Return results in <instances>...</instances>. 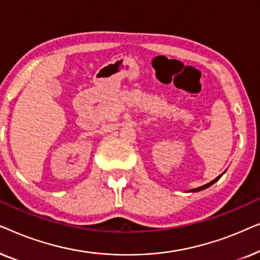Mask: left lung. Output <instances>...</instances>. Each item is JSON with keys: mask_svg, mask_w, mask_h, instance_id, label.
<instances>
[{"mask_svg": "<svg viewBox=\"0 0 260 260\" xmlns=\"http://www.w3.org/2000/svg\"><path fill=\"white\" fill-rule=\"evenodd\" d=\"M222 174H223V173H222ZM222 174H221V175H219L218 177H216V179H214L213 181H211V182H209V183H206V184H204V186H201V187H199V188H195V189H191V190H189V191H200V190H204V189H206V188L211 187L213 183H215L216 181H218V180L220 179V177L222 176Z\"/></svg>", "mask_w": 260, "mask_h": 260, "instance_id": "1", "label": "left lung"}]
</instances>
